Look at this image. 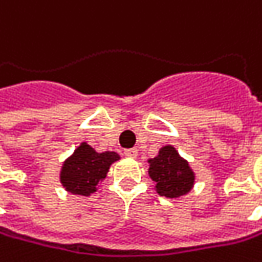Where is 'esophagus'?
I'll return each mask as SVG.
<instances>
[{
    "instance_id": "obj_1",
    "label": "esophagus",
    "mask_w": 262,
    "mask_h": 262,
    "mask_svg": "<svg viewBox=\"0 0 262 262\" xmlns=\"http://www.w3.org/2000/svg\"><path fill=\"white\" fill-rule=\"evenodd\" d=\"M124 155L128 158H137L138 150L137 149H126V150H124Z\"/></svg>"
}]
</instances>
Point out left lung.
<instances>
[{
  "label": "left lung",
  "instance_id": "obj_1",
  "mask_svg": "<svg viewBox=\"0 0 262 262\" xmlns=\"http://www.w3.org/2000/svg\"><path fill=\"white\" fill-rule=\"evenodd\" d=\"M149 176L156 183V191L169 199L184 196L189 193L193 183L194 174L172 146H165L159 150V155L149 159Z\"/></svg>",
  "mask_w": 262,
  "mask_h": 262
}]
</instances>
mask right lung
<instances>
[{
	"label": "right lung",
	"instance_id": "add662e5",
	"mask_svg": "<svg viewBox=\"0 0 262 262\" xmlns=\"http://www.w3.org/2000/svg\"><path fill=\"white\" fill-rule=\"evenodd\" d=\"M119 159L115 151L97 153L91 146L82 143L71 158L64 161L60 172L63 187L73 194L90 196L97 184L106 178L111 165Z\"/></svg>",
	"mask_w": 262,
	"mask_h": 262
}]
</instances>
